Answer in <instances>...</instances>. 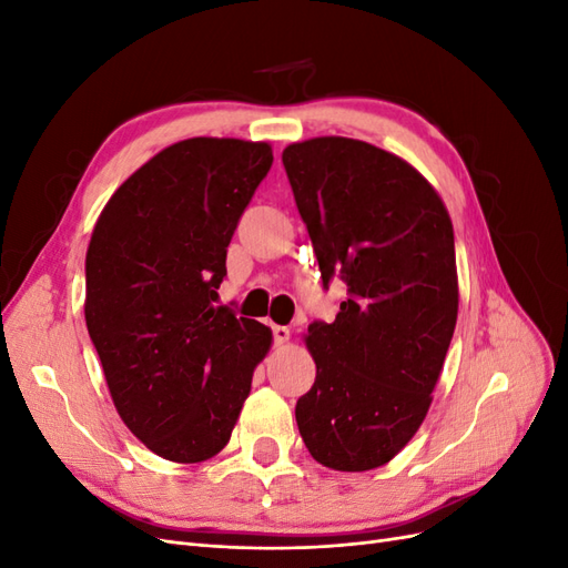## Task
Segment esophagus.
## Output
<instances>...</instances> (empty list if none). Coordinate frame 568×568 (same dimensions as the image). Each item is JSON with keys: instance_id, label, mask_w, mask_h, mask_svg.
Masks as SVG:
<instances>
[{"instance_id": "34e87169", "label": "esophagus", "mask_w": 568, "mask_h": 568, "mask_svg": "<svg viewBox=\"0 0 568 568\" xmlns=\"http://www.w3.org/2000/svg\"><path fill=\"white\" fill-rule=\"evenodd\" d=\"M272 338H274V343H277V346H284V343H288V338H291L288 326L274 324V326H272Z\"/></svg>"}]
</instances>
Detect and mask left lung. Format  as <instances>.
<instances>
[{
	"label": "left lung",
	"instance_id": "1",
	"mask_svg": "<svg viewBox=\"0 0 568 568\" xmlns=\"http://www.w3.org/2000/svg\"><path fill=\"white\" fill-rule=\"evenodd\" d=\"M322 286L348 298L305 343L317 376L296 403L305 448L336 471H369L422 426L457 322L455 234L422 173L379 146L315 136L282 153Z\"/></svg>",
	"mask_w": 568,
	"mask_h": 568
}]
</instances>
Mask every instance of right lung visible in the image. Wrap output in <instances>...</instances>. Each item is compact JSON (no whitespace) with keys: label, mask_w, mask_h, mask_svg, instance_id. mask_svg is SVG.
<instances>
[{"label":"right lung","mask_w":568,"mask_h":568,"mask_svg":"<svg viewBox=\"0 0 568 568\" xmlns=\"http://www.w3.org/2000/svg\"><path fill=\"white\" fill-rule=\"evenodd\" d=\"M270 165L267 142H178L120 184L94 225L84 322L120 419L163 459L225 448L272 346L265 324L213 305Z\"/></svg>","instance_id":"right-lung-1"}]
</instances>
